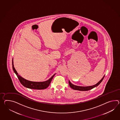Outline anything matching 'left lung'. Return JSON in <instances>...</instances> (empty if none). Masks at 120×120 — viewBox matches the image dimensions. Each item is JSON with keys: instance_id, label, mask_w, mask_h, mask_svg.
Wrapping results in <instances>:
<instances>
[{"instance_id": "left-lung-1", "label": "left lung", "mask_w": 120, "mask_h": 120, "mask_svg": "<svg viewBox=\"0 0 120 120\" xmlns=\"http://www.w3.org/2000/svg\"><path fill=\"white\" fill-rule=\"evenodd\" d=\"M105 75L103 76V77L101 79L100 81L99 82H98L96 84L94 85H92V86H77V85H75L72 84L70 82L69 80L68 81L69 85V86H70L71 88L73 89L74 90H79V91H88V90H91V89L93 88L96 87L98 86V85H99L100 84L102 81L103 80L104 77H105Z\"/></svg>"}]
</instances>
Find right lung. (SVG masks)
Wrapping results in <instances>:
<instances>
[{
    "label": "right lung",
    "mask_w": 120,
    "mask_h": 120,
    "mask_svg": "<svg viewBox=\"0 0 120 120\" xmlns=\"http://www.w3.org/2000/svg\"><path fill=\"white\" fill-rule=\"evenodd\" d=\"M12 68L14 72H15L16 75L17 76L18 79H19V81L20 82L22 85L24 86L25 87L29 88L30 89H37V90H41V89H45L48 88L51 82L52 81L53 78L55 75L56 74H55L53 75L48 80L46 81L41 82H35L30 81L27 80L26 79H25L22 77L21 76L19 75L17 71L15 69V68L13 64V59H12Z\"/></svg>",
    "instance_id": "obj_1"
}]
</instances>
